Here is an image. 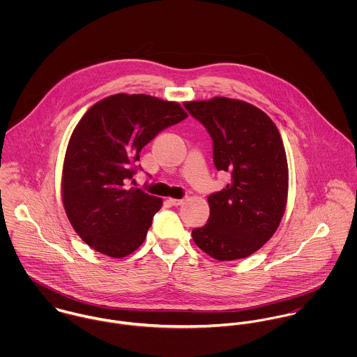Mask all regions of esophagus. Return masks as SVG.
Returning a JSON list of instances; mask_svg holds the SVG:
<instances>
[{"mask_svg":"<svg viewBox=\"0 0 357 357\" xmlns=\"http://www.w3.org/2000/svg\"><path fill=\"white\" fill-rule=\"evenodd\" d=\"M169 204H172V206H180V204H183V199H174V198H169V201H167Z\"/></svg>","mask_w":357,"mask_h":357,"instance_id":"esophagus-1","label":"esophagus"}]
</instances>
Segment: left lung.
Returning a JSON list of instances; mask_svg holds the SVG:
<instances>
[{
  "mask_svg": "<svg viewBox=\"0 0 357 357\" xmlns=\"http://www.w3.org/2000/svg\"><path fill=\"white\" fill-rule=\"evenodd\" d=\"M184 107L211 136L217 170L231 174L229 184L207 198L208 221L192 239L218 261L249 257L273 236L286 210L289 166L280 133L264 111L238 99L215 96Z\"/></svg>",
  "mask_w": 357,
  "mask_h": 357,
  "instance_id": "left-lung-1",
  "label": "left lung"
}]
</instances>
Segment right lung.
Returning a JSON list of instances; mask_svg holds the SVG:
<instances>
[{
	"label": "right lung",
	"instance_id": "right-lung-1",
	"mask_svg": "<svg viewBox=\"0 0 357 357\" xmlns=\"http://www.w3.org/2000/svg\"><path fill=\"white\" fill-rule=\"evenodd\" d=\"M188 114L176 102L116 93L93 104L71 133L61 199L75 232L102 255L122 258L144 242L162 199L126 188L142 149Z\"/></svg>",
	"mask_w": 357,
	"mask_h": 357
}]
</instances>
